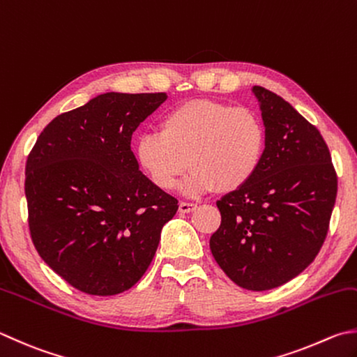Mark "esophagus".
I'll use <instances>...</instances> for the list:
<instances>
[{"label":"esophagus","mask_w":357,"mask_h":357,"mask_svg":"<svg viewBox=\"0 0 357 357\" xmlns=\"http://www.w3.org/2000/svg\"><path fill=\"white\" fill-rule=\"evenodd\" d=\"M197 208L196 204H190V202H180L178 205V211L180 213H191Z\"/></svg>","instance_id":"1"}]
</instances>
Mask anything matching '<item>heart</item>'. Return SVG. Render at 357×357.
Masks as SVG:
<instances>
[{
    "label": "heart",
    "instance_id": "1",
    "mask_svg": "<svg viewBox=\"0 0 357 357\" xmlns=\"http://www.w3.org/2000/svg\"><path fill=\"white\" fill-rule=\"evenodd\" d=\"M267 132L257 112L210 99L174 107L160 132H146L133 144L139 171L161 191H169L188 167L181 185L186 196H202L218 186L236 191L257 176L266 155Z\"/></svg>",
    "mask_w": 357,
    "mask_h": 357
}]
</instances>
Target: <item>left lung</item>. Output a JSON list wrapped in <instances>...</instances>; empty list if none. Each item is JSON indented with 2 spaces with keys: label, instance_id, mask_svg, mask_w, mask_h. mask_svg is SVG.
Returning <instances> with one entry per match:
<instances>
[{
  "label": "left lung",
  "instance_id": "left-lung-1",
  "mask_svg": "<svg viewBox=\"0 0 357 357\" xmlns=\"http://www.w3.org/2000/svg\"><path fill=\"white\" fill-rule=\"evenodd\" d=\"M267 132L266 155L245 186L216 202L220 227L210 248L227 277L267 291L297 277L324 245L337 196L331 153L317 127L255 85Z\"/></svg>",
  "mask_w": 357,
  "mask_h": 357
}]
</instances>
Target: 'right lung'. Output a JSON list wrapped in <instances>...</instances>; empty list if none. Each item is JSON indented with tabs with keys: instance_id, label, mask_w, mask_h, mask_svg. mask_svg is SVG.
Listing matches in <instances>:
<instances>
[{
	"instance_id": "right-lung-1",
	"label": "right lung",
	"mask_w": 357,
	"mask_h": 357,
	"mask_svg": "<svg viewBox=\"0 0 357 357\" xmlns=\"http://www.w3.org/2000/svg\"><path fill=\"white\" fill-rule=\"evenodd\" d=\"M166 93H104L54 118L26 161L29 231L42 259L85 294L138 283L178 200L147 178L133 132Z\"/></svg>"
}]
</instances>
